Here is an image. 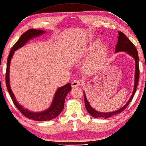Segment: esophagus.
<instances>
[{
    "mask_svg": "<svg viewBox=\"0 0 146 146\" xmlns=\"http://www.w3.org/2000/svg\"><path fill=\"white\" fill-rule=\"evenodd\" d=\"M80 85V82L79 80H75L71 84V86L72 87H78Z\"/></svg>",
    "mask_w": 146,
    "mask_h": 146,
    "instance_id": "34e87169",
    "label": "esophagus"
}]
</instances>
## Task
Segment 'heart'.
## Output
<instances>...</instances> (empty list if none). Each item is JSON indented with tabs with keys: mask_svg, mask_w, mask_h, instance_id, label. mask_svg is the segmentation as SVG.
<instances>
[{
	"mask_svg": "<svg viewBox=\"0 0 146 146\" xmlns=\"http://www.w3.org/2000/svg\"><path fill=\"white\" fill-rule=\"evenodd\" d=\"M108 47L105 45H101V42L99 39H95L90 42L86 48V52L87 54H91L92 52L93 53L89 59L84 63L83 66L84 72L86 74L96 73L101 65L105 62L108 56Z\"/></svg>",
	"mask_w": 146,
	"mask_h": 146,
	"instance_id": "1",
	"label": "heart"
}]
</instances>
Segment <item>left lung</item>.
Returning a JSON list of instances; mask_svg holds the SVG:
<instances>
[{
	"mask_svg": "<svg viewBox=\"0 0 146 146\" xmlns=\"http://www.w3.org/2000/svg\"><path fill=\"white\" fill-rule=\"evenodd\" d=\"M120 52H125L129 56L133 57L135 60V76H134V89L133 92L132 93V95L131 96L130 98H129L127 102L121 108L117 110V111L110 112H102L96 111L94 108H92L90 106L88 100L87 99L86 96L85 92L84 91V102H85V106L87 112L89 114L91 115L92 117L95 118H99L102 117L104 119H108L109 117H111L112 116H114L116 114H119L122 111L127 108V106L129 105V104L131 102L132 98L135 94V91H136L137 86L138 84V80H139V56L138 53L136 48L134 46L133 43L129 39V38L125 36L124 34H123L122 32L118 31V41L117 45L115 48V53Z\"/></svg>",
	"mask_w": 146,
	"mask_h": 146,
	"instance_id": "1",
	"label": "left lung"
}]
</instances>
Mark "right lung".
Returning a JSON list of instances; mask_svg holds the SVG:
<instances>
[{
	"label": "right lung",
	"mask_w": 146,
	"mask_h": 146,
	"mask_svg": "<svg viewBox=\"0 0 146 146\" xmlns=\"http://www.w3.org/2000/svg\"><path fill=\"white\" fill-rule=\"evenodd\" d=\"M46 31L40 30V29H31L22 34L19 39L17 41L14 46L11 48L7 59V69H6L5 74V83L6 86L10 96L14 102V105L16 106L19 111L22 114L28 119L34 120L37 121H50L54 118L57 117L61 112L64 109L65 98L67 96V94L69 93L72 88L70 86V83H67L66 85L62 87H60L56 90V93L54 96L52 102L49 108L45 111L41 112H33L31 111L26 108H24L23 106L19 104L15 97L13 93L10 85V65H11V59L14 56L15 50H18L19 48L23 47L29 40H30L35 37H39L40 35L44 34Z\"/></svg>",
	"instance_id": "add662e5"
}]
</instances>
